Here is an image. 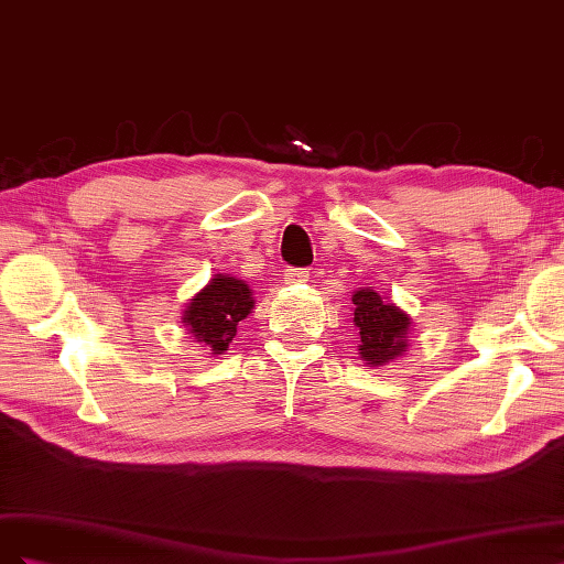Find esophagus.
<instances>
[{
  "label": "esophagus",
  "mask_w": 564,
  "mask_h": 564,
  "mask_svg": "<svg viewBox=\"0 0 564 564\" xmlns=\"http://www.w3.org/2000/svg\"><path fill=\"white\" fill-rule=\"evenodd\" d=\"M308 281L306 269H285V283H304Z\"/></svg>",
  "instance_id": "obj_1"
}]
</instances>
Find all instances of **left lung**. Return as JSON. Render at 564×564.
Here are the masks:
<instances>
[{
  "label": "left lung",
  "mask_w": 564,
  "mask_h": 564,
  "mask_svg": "<svg viewBox=\"0 0 564 564\" xmlns=\"http://www.w3.org/2000/svg\"><path fill=\"white\" fill-rule=\"evenodd\" d=\"M354 323L358 328V356L368 368H384L410 347L412 318L372 285L354 290Z\"/></svg>",
  "instance_id": "obj_1"
}]
</instances>
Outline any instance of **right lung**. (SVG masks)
Instances as JSON below:
<instances>
[{
    "label": "right lung",
    "mask_w": 564,
    "mask_h": 564,
    "mask_svg": "<svg viewBox=\"0 0 564 564\" xmlns=\"http://www.w3.org/2000/svg\"><path fill=\"white\" fill-rule=\"evenodd\" d=\"M256 308L252 290L246 281L229 274H213V279L187 302L183 325L196 344L213 356H223L236 328Z\"/></svg>",
    "instance_id": "right-lung-1"
}]
</instances>
